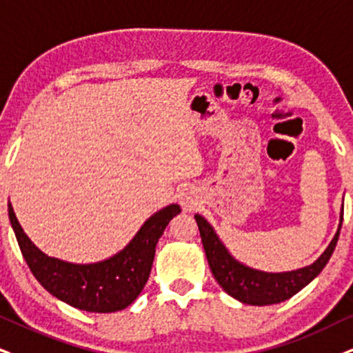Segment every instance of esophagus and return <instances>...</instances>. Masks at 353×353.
Returning <instances> with one entry per match:
<instances>
[{
  "label": "esophagus",
  "instance_id": "obj_1",
  "mask_svg": "<svg viewBox=\"0 0 353 353\" xmlns=\"http://www.w3.org/2000/svg\"><path fill=\"white\" fill-rule=\"evenodd\" d=\"M181 205L184 207L185 210H194L195 205H197V200L194 199V195L190 194H184L181 197Z\"/></svg>",
  "mask_w": 353,
  "mask_h": 353
}]
</instances>
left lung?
Returning a JSON list of instances; mask_svg holds the SVG:
<instances>
[{"label": "left lung", "instance_id": "obj_1", "mask_svg": "<svg viewBox=\"0 0 353 353\" xmlns=\"http://www.w3.org/2000/svg\"><path fill=\"white\" fill-rule=\"evenodd\" d=\"M343 220V205L341 210V221H339L337 233L334 236L331 244L311 265L303 269L290 272H264L252 269L241 264L239 261L231 256L221 239L213 230V226L205 220L202 215H195V221L199 225L200 238L207 254V261L212 274L215 276L218 285L228 293L230 296L252 306H265L282 303L293 295H296L301 288H305L311 280L321 274L325 264L331 259L336 249L339 234H341Z\"/></svg>", "mask_w": 353, "mask_h": 353}]
</instances>
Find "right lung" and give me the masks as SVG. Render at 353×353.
I'll return each instance as SVG.
<instances>
[{
    "label": "right lung",
    "mask_w": 353,
    "mask_h": 353,
    "mask_svg": "<svg viewBox=\"0 0 353 353\" xmlns=\"http://www.w3.org/2000/svg\"><path fill=\"white\" fill-rule=\"evenodd\" d=\"M8 212L22 256L48 293L89 313H115L132 305L148 282L156 244L181 207L171 203L156 212L122 251L94 264H73L43 254L21 228L11 203Z\"/></svg>",
    "instance_id": "1"
}]
</instances>
